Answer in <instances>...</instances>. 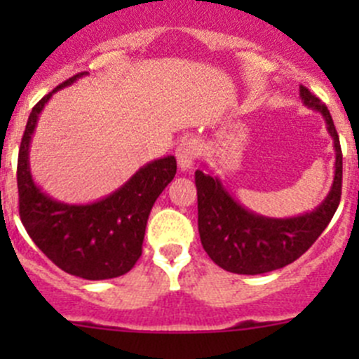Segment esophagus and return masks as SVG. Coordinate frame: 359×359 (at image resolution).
<instances>
[{
  "label": "esophagus",
  "instance_id": "obj_1",
  "mask_svg": "<svg viewBox=\"0 0 359 359\" xmlns=\"http://www.w3.org/2000/svg\"><path fill=\"white\" fill-rule=\"evenodd\" d=\"M177 163L180 170H191L194 165V159L198 156V142L194 139H184L177 146Z\"/></svg>",
  "mask_w": 359,
  "mask_h": 359
}]
</instances>
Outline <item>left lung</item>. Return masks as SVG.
Returning <instances> with one entry per match:
<instances>
[{
    "mask_svg": "<svg viewBox=\"0 0 359 359\" xmlns=\"http://www.w3.org/2000/svg\"><path fill=\"white\" fill-rule=\"evenodd\" d=\"M300 99L318 111L334 140L335 175L330 193L313 212L273 219L250 212L229 193L219 177L196 170L198 231L210 259L236 274H264L281 269L309 250L334 217L342 191V151L330 111L316 95L300 85Z\"/></svg>",
    "mask_w": 359,
    "mask_h": 359,
    "instance_id": "obj_1",
    "label": "left lung"
}]
</instances>
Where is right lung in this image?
<instances>
[{"label": "right lung", "mask_w": 359, "mask_h": 359, "mask_svg": "<svg viewBox=\"0 0 359 359\" xmlns=\"http://www.w3.org/2000/svg\"><path fill=\"white\" fill-rule=\"evenodd\" d=\"M79 72L43 97L29 114L17 163L19 213L25 231L55 266L83 280H111L128 273L142 255L151 208L173 180L175 156L137 170L119 189L99 201L71 205L57 201L36 186L29 168V146L45 104L57 90L72 85Z\"/></svg>", "instance_id": "add662e5"}]
</instances>
